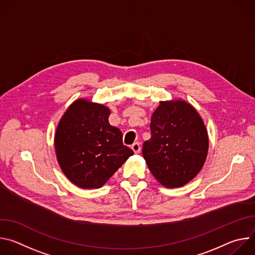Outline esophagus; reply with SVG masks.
Returning a JSON list of instances; mask_svg holds the SVG:
<instances>
[{"label": "esophagus", "instance_id": "obj_1", "mask_svg": "<svg viewBox=\"0 0 255 255\" xmlns=\"http://www.w3.org/2000/svg\"><path fill=\"white\" fill-rule=\"evenodd\" d=\"M131 148H132V150H133L135 153H139V152H140V150H141L140 143H138V142L133 143V144L131 145Z\"/></svg>", "mask_w": 255, "mask_h": 255}]
</instances>
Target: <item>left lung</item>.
<instances>
[{"instance_id": "left-lung-1", "label": "left lung", "mask_w": 255, "mask_h": 255, "mask_svg": "<svg viewBox=\"0 0 255 255\" xmlns=\"http://www.w3.org/2000/svg\"><path fill=\"white\" fill-rule=\"evenodd\" d=\"M150 122L151 137L142 153L150 172L165 188L188 184L202 169L209 148L206 126L183 100L160 102Z\"/></svg>"}]
</instances>
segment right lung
Here are the masks:
<instances>
[{"instance_id":"right-lung-1","label":"right lung","mask_w":255,"mask_h":255,"mask_svg":"<svg viewBox=\"0 0 255 255\" xmlns=\"http://www.w3.org/2000/svg\"><path fill=\"white\" fill-rule=\"evenodd\" d=\"M110 109L79 99L72 103L56 128L57 161L66 177L79 188L99 189L133 155L122 132L110 125Z\"/></svg>"}]
</instances>
